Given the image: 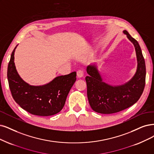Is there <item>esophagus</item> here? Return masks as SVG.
Listing matches in <instances>:
<instances>
[{
	"label": "esophagus",
	"instance_id": "1",
	"mask_svg": "<svg viewBox=\"0 0 154 154\" xmlns=\"http://www.w3.org/2000/svg\"><path fill=\"white\" fill-rule=\"evenodd\" d=\"M77 75L79 78H81L84 76V71L82 70H79L77 72Z\"/></svg>",
	"mask_w": 154,
	"mask_h": 154
}]
</instances>
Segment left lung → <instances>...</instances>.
I'll use <instances>...</instances> for the list:
<instances>
[{
    "label": "left lung",
    "mask_w": 154,
    "mask_h": 154,
    "mask_svg": "<svg viewBox=\"0 0 154 154\" xmlns=\"http://www.w3.org/2000/svg\"><path fill=\"white\" fill-rule=\"evenodd\" d=\"M123 33L134 46L137 68L129 81L118 86H112L103 81L96 63L87 66L86 77L87 94L89 105L96 112L110 114L132 106L140 99L145 85L146 67L145 60L138 42L126 31Z\"/></svg>",
    "instance_id": "obj_1"
}]
</instances>
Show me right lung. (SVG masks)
Masks as SVG:
<instances>
[{
	"label": "right lung",
	"instance_id": "right-lung-1",
	"mask_svg": "<svg viewBox=\"0 0 154 154\" xmlns=\"http://www.w3.org/2000/svg\"><path fill=\"white\" fill-rule=\"evenodd\" d=\"M8 67V79L13 98L23 109L33 115L50 116L63 108L70 89L76 81V72L55 77L42 86H32L20 76L14 63V52Z\"/></svg>",
	"mask_w": 154,
	"mask_h": 154
}]
</instances>
